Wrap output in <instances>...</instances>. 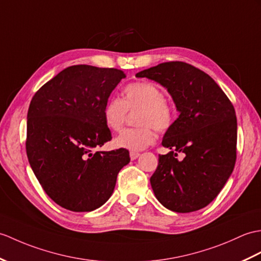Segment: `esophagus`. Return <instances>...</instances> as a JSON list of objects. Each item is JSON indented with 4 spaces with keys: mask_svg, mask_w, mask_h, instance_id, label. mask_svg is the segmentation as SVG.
<instances>
[{
    "mask_svg": "<svg viewBox=\"0 0 261 261\" xmlns=\"http://www.w3.org/2000/svg\"><path fill=\"white\" fill-rule=\"evenodd\" d=\"M139 155H140V153H139V152H135V151H131V152H130V159L131 160H136Z\"/></svg>",
    "mask_w": 261,
    "mask_h": 261,
    "instance_id": "34e87169",
    "label": "esophagus"
}]
</instances>
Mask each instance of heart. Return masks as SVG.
<instances>
[{
  "label": "heart",
  "instance_id": "1",
  "mask_svg": "<svg viewBox=\"0 0 261 261\" xmlns=\"http://www.w3.org/2000/svg\"><path fill=\"white\" fill-rule=\"evenodd\" d=\"M137 128L122 131L114 140L117 148L141 151L154 141V131L163 133L170 130L177 117V111L171 101L165 98L163 90L155 83L138 81L126 86L123 99H108L103 106L102 116L107 128L119 132L125 123L128 111H138Z\"/></svg>",
  "mask_w": 261,
  "mask_h": 261
}]
</instances>
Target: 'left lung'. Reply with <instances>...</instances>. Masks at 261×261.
Masks as SVG:
<instances>
[{
	"label": "left lung",
	"mask_w": 261,
	"mask_h": 261,
	"mask_svg": "<svg viewBox=\"0 0 261 261\" xmlns=\"http://www.w3.org/2000/svg\"><path fill=\"white\" fill-rule=\"evenodd\" d=\"M167 88L180 112L162 145L150 178L156 199L174 213L204 208L219 195L237 158V118L231 101L215 80L181 61L160 63L137 73ZM179 153L185 158L178 161Z\"/></svg>",
	"instance_id": "8db88e82"
}]
</instances>
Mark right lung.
Returning a JSON list of instances; mask_svg holds the SVG:
<instances>
[{"label":"right lung","mask_w":261,"mask_h":261,"mask_svg":"<svg viewBox=\"0 0 261 261\" xmlns=\"http://www.w3.org/2000/svg\"><path fill=\"white\" fill-rule=\"evenodd\" d=\"M123 71L72 65L42 86L28 111L27 154L46 195L62 208L92 211L111 197L129 151H94L110 141L103 106Z\"/></svg>","instance_id":"obj_1"}]
</instances>
